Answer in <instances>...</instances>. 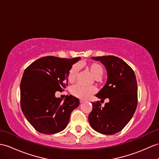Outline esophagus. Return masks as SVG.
I'll use <instances>...</instances> for the list:
<instances>
[{
	"mask_svg": "<svg viewBox=\"0 0 159 159\" xmlns=\"http://www.w3.org/2000/svg\"><path fill=\"white\" fill-rule=\"evenodd\" d=\"M80 103H83V102H84V100H82V99H81V100H80Z\"/></svg>",
	"mask_w": 159,
	"mask_h": 159,
	"instance_id": "34e87169",
	"label": "esophagus"
}]
</instances>
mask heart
I'll return each mask as SVG.
<instances>
[{
    "instance_id": "heart-1",
    "label": "heart",
    "mask_w": 159,
    "mask_h": 159,
    "mask_svg": "<svg viewBox=\"0 0 159 159\" xmlns=\"http://www.w3.org/2000/svg\"><path fill=\"white\" fill-rule=\"evenodd\" d=\"M89 71L91 74L94 76L95 79L98 80L103 74V68L100 64L97 63H91L88 65ZM79 67L78 65H75L72 66L70 70L68 72L67 80L70 83L74 82L76 79V77L78 73ZM95 92L94 88H85L81 86H75L71 89V94L77 98L81 99H87L92 94Z\"/></svg>"
}]
</instances>
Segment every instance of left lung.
Returning a JSON list of instances; mask_svg holds the SVG:
<instances>
[{"label": "left lung", "instance_id": "8db88e82", "mask_svg": "<svg viewBox=\"0 0 159 159\" xmlns=\"http://www.w3.org/2000/svg\"><path fill=\"white\" fill-rule=\"evenodd\" d=\"M92 59L101 62L107 71L106 84L96 96L101 100L109 98V102L102 108L98 101L92 102L88 121L95 131L113 135L124 128L136 109V78L133 69L119 57L109 55Z\"/></svg>", "mask_w": 159, "mask_h": 159}]
</instances>
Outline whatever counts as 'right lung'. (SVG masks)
<instances>
[{
	"instance_id": "obj_1",
	"label": "right lung",
	"mask_w": 159,
	"mask_h": 159,
	"mask_svg": "<svg viewBox=\"0 0 159 159\" xmlns=\"http://www.w3.org/2000/svg\"><path fill=\"white\" fill-rule=\"evenodd\" d=\"M80 57L40 58L25 69L20 84L21 107L25 118L38 132L59 133L68 125L79 99L66 96L62 101L55 93L67 85L68 72Z\"/></svg>"
}]
</instances>
